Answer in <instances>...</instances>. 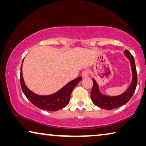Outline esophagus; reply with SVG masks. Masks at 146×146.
<instances>
[{"label":"esophagus","instance_id":"esophagus-1","mask_svg":"<svg viewBox=\"0 0 146 146\" xmlns=\"http://www.w3.org/2000/svg\"><path fill=\"white\" fill-rule=\"evenodd\" d=\"M88 75H89V72L88 70H84L82 73V76L83 78H86L88 76Z\"/></svg>","mask_w":146,"mask_h":146}]
</instances>
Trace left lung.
<instances>
[{"label": "left lung", "mask_w": 146, "mask_h": 146, "mask_svg": "<svg viewBox=\"0 0 146 146\" xmlns=\"http://www.w3.org/2000/svg\"><path fill=\"white\" fill-rule=\"evenodd\" d=\"M124 54L130 62L131 71H132V81L128 88L123 94L116 96H110L102 94L99 90V86L94 79H92L94 84L91 92V98L92 102L96 106L106 110H112L120 107L126 104L134 93L137 84V76L135 61L133 56L128 50H125Z\"/></svg>", "instance_id": "8db88e82"}]
</instances>
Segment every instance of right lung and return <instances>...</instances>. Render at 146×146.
I'll list each match as a JSON object with an SVG mask.
<instances>
[{
	"label": "right lung",
	"instance_id": "obj_1",
	"mask_svg": "<svg viewBox=\"0 0 146 146\" xmlns=\"http://www.w3.org/2000/svg\"><path fill=\"white\" fill-rule=\"evenodd\" d=\"M24 60V59H23ZM23 66V64H22ZM22 66L21 68V85L23 93L30 102L40 109L44 110L55 111L66 106L68 104L70 98L71 93L74 88L76 86L78 83L82 80V77H78L65 85L57 92L48 96H40L28 88L25 85L23 76Z\"/></svg>",
	"mask_w": 146,
	"mask_h": 146
}]
</instances>
